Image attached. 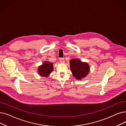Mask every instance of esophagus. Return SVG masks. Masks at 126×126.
Listing matches in <instances>:
<instances>
[{
	"label": "esophagus",
	"instance_id": "esophagus-1",
	"mask_svg": "<svg viewBox=\"0 0 126 126\" xmlns=\"http://www.w3.org/2000/svg\"><path fill=\"white\" fill-rule=\"evenodd\" d=\"M60 62H61L63 63V62H64V59L63 58H60Z\"/></svg>",
	"mask_w": 126,
	"mask_h": 126
}]
</instances>
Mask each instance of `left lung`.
Wrapping results in <instances>:
<instances>
[{
	"label": "left lung",
	"instance_id": "left-lung-1",
	"mask_svg": "<svg viewBox=\"0 0 126 126\" xmlns=\"http://www.w3.org/2000/svg\"><path fill=\"white\" fill-rule=\"evenodd\" d=\"M70 67L73 76L78 80L84 78L88 74L90 70L88 64L82 62L78 59L70 60Z\"/></svg>",
	"mask_w": 126,
	"mask_h": 126
}]
</instances>
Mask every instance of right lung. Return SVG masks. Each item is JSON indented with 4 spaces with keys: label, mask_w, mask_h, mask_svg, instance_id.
Instances as JSON below:
<instances>
[{
    "label": "right lung",
    "mask_w": 126,
    "mask_h": 126,
    "mask_svg": "<svg viewBox=\"0 0 126 126\" xmlns=\"http://www.w3.org/2000/svg\"><path fill=\"white\" fill-rule=\"evenodd\" d=\"M53 67L52 63L49 62H45L42 66L39 67V73L43 77H46L49 75L53 70Z\"/></svg>",
    "instance_id": "add662e5"
}]
</instances>
